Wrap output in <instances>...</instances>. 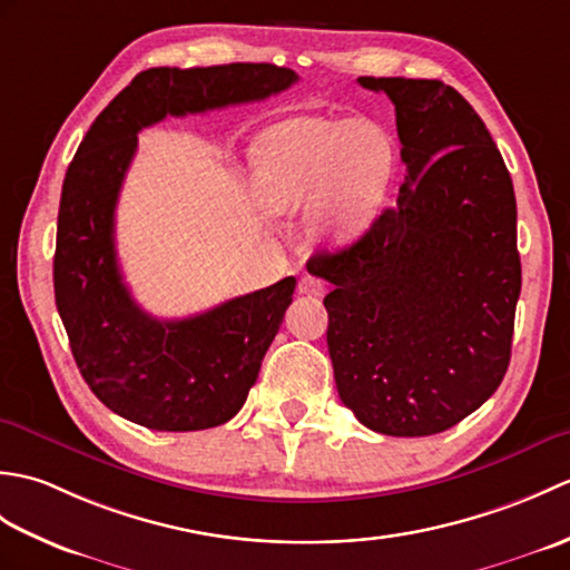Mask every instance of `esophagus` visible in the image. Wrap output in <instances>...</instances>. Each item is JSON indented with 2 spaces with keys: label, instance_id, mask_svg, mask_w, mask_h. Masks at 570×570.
<instances>
[{
  "label": "esophagus",
  "instance_id": "34e87169",
  "mask_svg": "<svg viewBox=\"0 0 570 570\" xmlns=\"http://www.w3.org/2000/svg\"><path fill=\"white\" fill-rule=\"evenodd\" d=\"M298 292L306 294V296H323L325 294V282H323V278H318V276L306 274L298 282Z\"/></svg>",
  "mask_w": 570,
  "mask_h": 570
}]
</instances>
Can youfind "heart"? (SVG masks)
Returning <instances> with one entry per match:
<instances>
[{
  "label": "heart",
  "instance_id": "obj_1",
  "mask_svg": "<svg viewBox=\"0 0 570 570\" xmlns=\"http://www.w3.org/2000/svg\"><path fill=\"white\" fill-rule=\"evenodd\" d=\"M392 176V147L380 127L360 119L288 117L252 147L257 200L272 215L311 210L323 239H347L377 213Z\"/></svg>",
  "mask_w": 570,
  "mask_h": 570
}]
</instances>
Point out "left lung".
I'll list each match as a JSON object with an SVG mask.
<instances>
[{
	"instance_id": "obj_1",
	"label": "left lung",
	"mask_w": 570,
	"mask_h": 570,
	"mask_svg": "<svg viewBox=\"0 0 570 570\" xmlns=\"http://www.w3.org/2000/svg\"><path fill=\"white\" fill-rule=\"evenodd\" d=\"M396 112L406 178L353 245L316 252L328 353L362 426L433 435L498 390L522 292L517 200L485 122L441 80L357 78Z\"/></svg>"
}]
</instances>
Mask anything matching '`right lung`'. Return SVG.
<instances>
[{
	"label": "right lung",
	"mask_w": 570,
	"mask_h": 570,
	"mask_svg": "<svg viewBox=\"0 0 570 570\" xmlns=\"http://www.w3.org/2000/svg\"><path fill=\"white\" fill-rule=\"evenodd\" d=\"M296 80L272 63L149 68L105 107L72 156L58 208L56 306L82 380L122 419L154 431H203L233 419L296 288L286 276L180 321L141 311L115 249V208L137 135L166 115L257 102Z\"/></svg>",
	"instance_id": "obj_1"
}]
</instances>
